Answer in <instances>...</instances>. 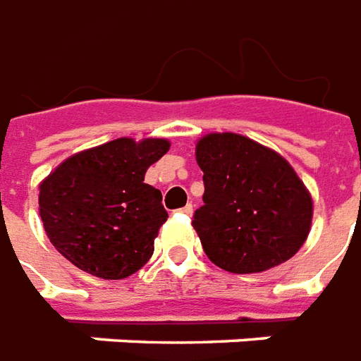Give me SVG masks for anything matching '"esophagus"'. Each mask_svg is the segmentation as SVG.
Instances as JSON below:
<instances>
[{"mask_svg": "<svg viewBox=\"0 0 361 361\" xmlns=\"http://www.w3.org/2000/svg\"><path fill=\"white\" fill-rule=\"evenodd\" d=\"M178 212H180V214H185V216H190V214H192V204H186L185 208H180Z\"/></svg>", "mask_w": 361, "mask_h": 361, "instance_id": "obj_1", "label": "esophagus"}]
</instances>
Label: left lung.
<instances>
[{"instance_id":"1","label":"left lung","mask_w":361,"mask_h":361,"mask_svg":"<svg viewBox=\"0 0 361 361\" xmlns=\"http://www.w3.org/2000/svg\"><path fill=\"white\" fill-rule=\"evenodd\" d=\"M204 206L192 226L204 252L233 274L264 272L291 258L311 229L313 200L280 153L239 134L196 144Z\"/></svg>"}]
</instances>
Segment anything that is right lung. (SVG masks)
<instances>
[{
  "label": "right lung",
  "mask_w": 361,
  "mask_h": 361,
  "mask_svg": "<svg viewBox=\"0 0 361 361\" xmlns=\"http://www.w3.org/2000/svg\"><path fill=\"white\" fill-rule=\"evenodd\" d=\"M169 147L161 137H118L71 155L40 183L44 231L71 264L103 280H122L152 258L169 214L144 176Z\"/></svg>",
  "instance_id": "add662e5"
}]
</instances>
